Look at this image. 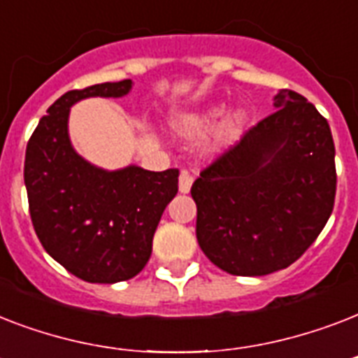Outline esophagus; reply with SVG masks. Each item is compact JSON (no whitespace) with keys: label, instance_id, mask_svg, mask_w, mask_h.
<instances>
[{"label":"esophagus","instance_id":"esophagus-1","mask_svg":"<svg viewBox=\"0 0 358 358\" xmlns=\"http://www.w3.org/2000/svg\"><path fill=\"white\" fill-rule=\"evenodd\" d=\"M191 184H193V176H191L187 171H182V173H180V180H178L180 193H189Z\"/></svg>","mask_w":358,"mask_h":358}]
</instances>
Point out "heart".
Masks as SVG:
<instances>
[{
    "label": "heart",
    "mask_w": 358,
    "mask_h": 358,
    "mask_svg": "<svg viewBox=\"0 0 358 358\" xmlns=\"http://www.w3.org/2000/svg\"><path fill=\"white\" fill-rule=\"evenodd\" d=\"M221 115H223L221 108H210L204 109V111H195V113H184L173 120V129L182 139H201L217 126ZM247 120H249V117H247L243 109H234L229 115H224L217 128L219 143H229L234 137H238L239 131L245 128Z\"/></svg>",
    "instance_id": "b5f03b06"
}]
</instances>
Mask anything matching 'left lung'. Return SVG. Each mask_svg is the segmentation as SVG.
I'll list each match as a JSON object with an SVG mask.
<instances>
[{
  "instance_id": "obj_1",
  "label": "left lung",
  "mask_w": 358,
  "mask_h": 358,
  "mask_svg": "<svg viewBox=\"0 0 358 358\" xmlns=\"http://www.w3.org/2000/svg\"><path fill=\"white\" fill-rule=\"evenodd\" d=\"M275 111L208 165L191 187L196 239L219 269L262 277L294 264L327 224L336 195L329 122L282 89Z\"/></svg>"
}]
</instances>
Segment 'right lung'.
Segmentation results:
<instances>
[{
    "label": "right lung",
    "instance_id": "add662e5",
    "mask_svg": "<svg viewBox=\"0 0 358 358\" xmlns=\"http://www.w3.org/2000/svg\"><path fill=\"white\" fill-rule=\"evenodd\" d=\"M131 85L122 80L64 92L48 108L25 150L24 182L36 236L53 260L87 282L134 278L150 258L163 210L178 193V169L103 171L70 143L76 102L126 96Z\"/></svg>",
    "mask_w": 358,
    "mask_h": 358
}]
</instances>
